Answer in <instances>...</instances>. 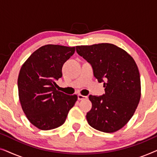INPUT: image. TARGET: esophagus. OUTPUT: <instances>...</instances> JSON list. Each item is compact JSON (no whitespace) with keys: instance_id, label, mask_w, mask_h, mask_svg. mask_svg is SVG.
Wrapping results in <instances>:
<instances>
[{"instance_id":"1","label":"esophagus","mask_w":157,"mask_h":157,"mask_svg":"<svg viewBox=\"0 0 157 157\" xmlns=\"http://www.w3.org/2000/svg\"><path fill=\"white\" fill-rule=\"evenodd\" d=\"M87 96L81 95V94H78V100H83V99H86Z\"/></svg>"}]
</instances>
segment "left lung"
<instances>
[{
  "instance_id": "1",
  "label": "left lung",
  "mask_w": 157,
  "mask_h": 157,
  "mask_svg": "<svg viewBox=\"0 0 157 157\" xmlns=\"http://www.w3.org/2000/svg\"><path fill=\"white\" fill-rule=\"evenodd\" d=\"M76 52L92 66L94 76L104 82L105 94L89 96L92 108L88 123L100 132L112 133L129 121L141 98L138 67L127 52L113 44L76 46Z\"/></svg>"
}]
</instances>
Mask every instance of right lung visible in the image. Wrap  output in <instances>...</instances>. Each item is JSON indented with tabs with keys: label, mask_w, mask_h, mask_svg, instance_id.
I'll list each match as a JSON object with an SVG mask.
<instances>
[{
	"label": "right lung",
	"mask_w": 157,
	"mask_h": 157,
	"mask_svg": "<svg viewBox=\"0 0 157 157\" xmlns=\"http://www.w3.org/2000/svg\"><path fill=\"white\" fill-rule=\"evenodd\" d=\"M75 47L48 44L41 46L23 63L18 78V96L28 119L41 130H51L64 124L68 111L77 101L56 89L63 63Z\"/></svg>",
	"instance_id": "obj_1"
}]
</instances>
